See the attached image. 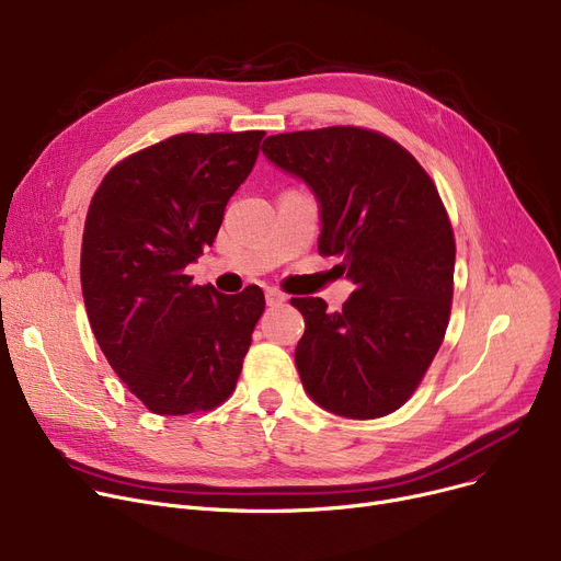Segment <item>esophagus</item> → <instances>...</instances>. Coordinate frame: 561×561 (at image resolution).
<instances>
[{
  "instance_id": "1",
  "label": "esophagus",
  "mask_w": 561,
  "mask_h": 561,
  "mask_svg": "<svg viewBox=\"0 0 561 561\" xmlns=\"http://www.w3.org/2000/svg\"><path fill=\"white\" fill-rule=\"evenodd\" d=\"M265 302H268V307H279L282 302H286V296L277 288H265Z\"/></svg>"
}]
</instances>
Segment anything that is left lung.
<instances>
[{
    "label": "left lung",
    "mask_w": 561,
    "mask_h": 561,
    "mask_svg": "<svg viewBox=\"0 0 561 561\" xmlns=\"http://www.w3.org/2000/svg\"><path fill=\"white\" fill-rule=\"evenodd\" d=\"M263 154L311 186L318 252L355 282L334 313L322 298H290L305 316L296 364L307 393L345 419L393 414L450 320L457 250L436 184L400 142L352 125L277 134Z\"/></svg>",
    "instance_id": "left-lung-1"
}]
</instances>
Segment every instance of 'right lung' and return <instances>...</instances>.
<instances>
[{"mask_svg": "<svg viewBox=\"0 0 561 561\" xmlns=\"http://www.w3.org/2000/svg\"><path fill=\"white\" fill-rule=\"evenodd\" d=\"M265 131L176 134L117 161L88 206L81 293L127 389L163 416L211 411L236 389L263 290L222 296L186 265L211 248Z\"/></svg>", "mask_w": 561, "mask_h": 561, "instance_id": "1", "label": "right lung"}]
</instances>
